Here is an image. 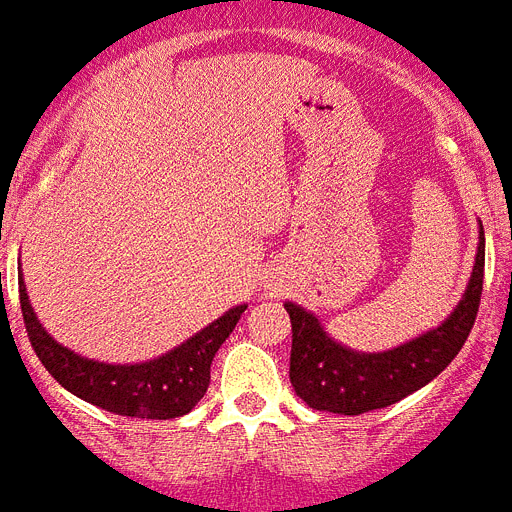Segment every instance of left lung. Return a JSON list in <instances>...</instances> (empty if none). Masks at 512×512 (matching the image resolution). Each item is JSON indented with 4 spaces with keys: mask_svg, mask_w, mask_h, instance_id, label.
I'll return each mask as SVG.
<instances>
[{
    "mask_svg": "<svg viewBox=\"0 0 512 512\" xmlns=\"http://www.w3.org/2000/svg\"><path fill=\"white\" fill-rule=\"evenodd\" d=\"M484 286V231L468 289L440 328L382 354H356L325 336L315 315L286 304L291 317L289 380L309 409L359 416L424 388L463 349L474 328Z\"/></svg>",
    "mask_w": 512,
    "mask_h": 512,
    "instance_id": "1",
    "label": "left lung"
}]
</instances>
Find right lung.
I'll use <instances>...</instances> for the list:
<instances>
[{"mask_svg":"<svg viewBox=\"0 0 512 512\" xmlns=\"http://www.w3.org/2000/svg\"><path fill=\"white\" fill-rule=\"evenodd\" d=\"M20 309H23L30 346L62 388L111 414L135 416V419H176L195 409V403L205 395L210 385L213 356L236 328L247 307L229 309L195 338L176 346L161 359L130 364V367L93 362L59 346L33 315L23 278H20Z\"/></svg>","mask_w":512,"mask_h":512,"instance_id":"add662e5","label":"right lung"}]
</instances>
